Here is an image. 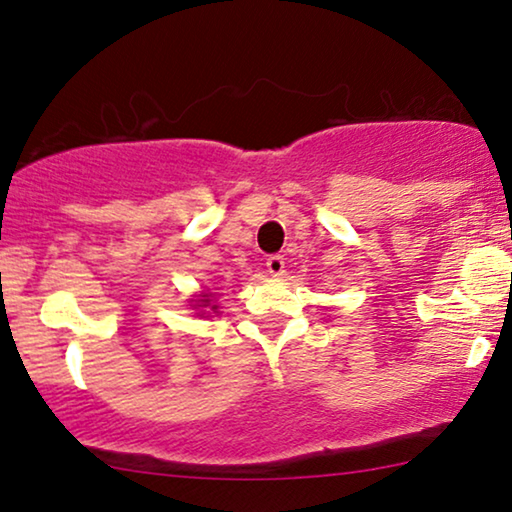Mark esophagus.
Returning a JSON list of instances; mask_svg holds the SVG:
<instances>
[{
    "label": "esophagus",
    "mask_w": 512,
    "mask_h": 512,
    "mask_svg": "<svg viewBox=\"0 0 512 512\" xmlns=\"http://www.w3.org/2000/svg\"><path fill=\"white\" fill-rule=\"evenodd\" d=\"M265 268H268V272L272 277H282L284 275V258L282 256H270L268 261H265Z\"/></svg>",
    "instance_id": "obj_1"
}]
</instances>
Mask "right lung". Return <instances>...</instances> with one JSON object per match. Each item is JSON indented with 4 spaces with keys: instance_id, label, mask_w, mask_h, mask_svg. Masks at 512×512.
Returning <instances> with one entry per match:
<instances>
[{
    "instance_id": "1",
    "label": "right lung",
    "mask_w": 512,
    "mask_h": 512,
    "mask_svg": "<svg viewBox=\"0 0 512 512\" xmlns=\"http://www.w3.org/2000/svg\"><path fill=\"white\" fill-rule=\"evenodd\" d=\"M207 305H212V296H209V293H202L200 296V300H195V310H198V307H207ZM212 312H216V305H212Z\"/></svg>"
}]
</instances>
